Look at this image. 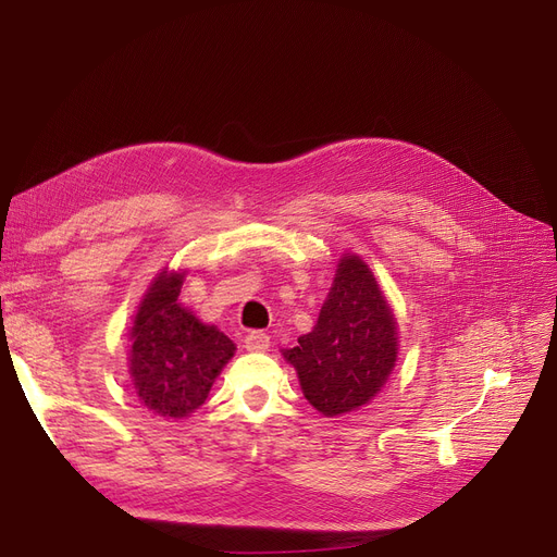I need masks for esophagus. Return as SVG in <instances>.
I'll list each match as a JSON object with an SVG mask.
<instances>
[{"label": "esophagus", "instance_id": "1", "mask_svg": "<svg viewBox=\"0 0 557 557\" xmlns=\"http://www.w3.org/2000/svg\"><path fill=\"white\" fill-rule=\"evenodd\" d=\"M269 345H271V338L263 332H248L244 338V347L248 352H263V349H269Z\"/></svg>", "mask_w": 557, "mask_h": 557}]
</instances>
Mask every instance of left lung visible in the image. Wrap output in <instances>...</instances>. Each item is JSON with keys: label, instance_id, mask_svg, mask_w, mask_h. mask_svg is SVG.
Returning a JSON list of instances; mask_svg holds the SVG:
<instances>
[{"label": "left lung", "instance_id": "obj_1", "mask_svg": "<svg viewBox=\"0 0 557 557\" xmlns=\"http://www.w3.org/2000/svg\"><path fill=\"white\" fill-rule=\"evenodd\" d=\"M318 413L357 411L384 388L397 361V323L366 261L345 255L309 334L284 349Z\"/></svg>", "mask_w": 557, "mask_h": 557}]
</instances>
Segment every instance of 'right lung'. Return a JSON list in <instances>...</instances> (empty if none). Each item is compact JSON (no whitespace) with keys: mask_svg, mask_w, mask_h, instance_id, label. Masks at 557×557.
Masks as SVG:
<instances>
[{"mask_svg":"<svg viewBox=\"0 0 557 557\" xmlns=\"http://www.w3.org/2000/svg\"><path fill=\"white\" fill-rule=\"evenodd\" d=\"M183 273L162 271L144 296L131 330V376L141 404L181 420L208 399L234 343L178 302Z\"/></svg>","mask_w":557,"mask_h":557,"instance_id":"1","label":"right lung"}]
</instances>
